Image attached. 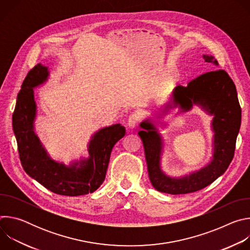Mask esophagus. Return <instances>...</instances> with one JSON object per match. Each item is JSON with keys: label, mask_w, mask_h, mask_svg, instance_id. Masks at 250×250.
Returning <instances> with one entry per match:
<instances>
[{"label": "esophagus", "mask_w": 250, "mask_h": 250, "mask_svg": "<svg viewBox=\"0 0 250 250\" xmlns=\"http://www.w3.org/2000/svg\"><path fill=\"white\" fill-rule=\"evenodd\" d=\"M139 119H140V117H139L138 114H132V115H130L129 118H128V120H127V126H128L129 128H134V127L136 126L137 123L139 122Z\"/></svg>", "instance_id": "esophagus-1"}]
</instances>
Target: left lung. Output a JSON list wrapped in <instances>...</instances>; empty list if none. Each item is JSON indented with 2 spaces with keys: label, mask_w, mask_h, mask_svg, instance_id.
I'll return each mask as SVG.
<instances>
[{
  "label": "left lung",
  "mask_w": 250,
  "mask_h": 250,
  "mask_svg": "<svg viewBox=\"0 0 250 250\" xmlns=\"http://www.w3.org/2000/svg\"><path fill=\"white\" fill-rule=\"evenodd\" d=\"M205 62L218 66L211 55L204 54ZM197 104L208 114L211 121L212 157L205 167L182 177H170L161 169L163 140L151 119L139 125L138 131L145 147L148 176L152 186L159 192L179 195L199 191L211 184L223 175L230 164L236 137L240 128L241 109L236 88L225 70H212L188 83L186 87L177 86L157 118H162L170 109L179 108L181 113L189 112Z\"/></svg>",
  "instance_id": "obj_1"
}]
</instances>
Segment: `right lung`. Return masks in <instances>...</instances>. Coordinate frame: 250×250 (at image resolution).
<instances>
[{"instance_id": "1", "label": "right lung", "mask_w": 250, "mask_h": 250, "mask_svg": "<svg viewBox=\"0 0 250 250\" xmlns=\"http://www.w3.org/2000/svg\"><path fill=\"white\" fill-rule=\"evenodd\" d=\"M49 76L48 67L39 63L26 75L18 95L13 115V129L23 170L49 191L63 196H82L96 191L104 182L114 146L125 134L116 124L99 129L88 145V158L69 165L53 160L34 131L37 103L33 88Z\"/></svg>"}]
</instances>
